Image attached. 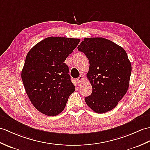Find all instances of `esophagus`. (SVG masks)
Masks as SVG:
<instances>
[{
  "instance_id": "1",
  "label": "esophagus",
  "mask_w": 150,
  "mask_h": 150,
  "mask_svg": "<svg viewBox=\"0 0 150 150\" xmlns=\"http://www.w3.org/2000/svg\"><path fill=\"white\" fill-rule=\"evenodd\" d=\"M83 76H80L79 78H77L76 79V82H77V83L79 85H80L81 84V83L82 82V81H83Z\"/></svg>"
}]
</instances>
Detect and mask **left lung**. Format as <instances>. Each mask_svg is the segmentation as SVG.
<instances>
[{
	"label": "left lung",
	"mask_w": 150,
	"mask_h": 150,
	"mask_svg": "<svg viewBox=\"0 0 150 150\" xmlns=\"http://www.w3.org/2000/svg\"><path fill=\"white\" fill-rule=\"evenodd\" d=\"M77 48L89 61L87 77L93 91L86 104L96 113L111 110L129 87L132 66L126 51L103 38H84Z\"/></svg>",
	"instance_id": "obj_1"
}]
</instances>
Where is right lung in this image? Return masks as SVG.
<instances>
[{
	"instance_id": "add662e5",
	"label": "right lung",
	"mask_w": 150,
	"mask_h": 150,
	"mask_svg": "<svg viewBox=\"0 0 150 150\" xmlns=\"http://www.w3.org/2000/svg\"><path fill=\"white\" fill-rule=\"evenodd\" d=\"M80 41L48 37L34 45L27 55L22 71L24 88L34 107L47 116L61 113L75 91L64 62Z\"/></svg>"
}]
</instances>
